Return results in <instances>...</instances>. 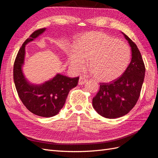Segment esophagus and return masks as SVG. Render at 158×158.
Listing matches in <instances>:
<instances>
[{
	"label": "esophagus",
	"instance_id": "esophagus-1",
	"mask_svg": "<svg viewBox=\"0 0 158 158\" xmlns=\"http://www.w3.org/2000/svg\"><path fill=\"white\" fill-rule=\"evenodd\" d=\"M86 82H87L86 79H85L84 77H82V76H80V78H79V81H78V84L79 85H83Z\"/></svg>",
	"mask_w": 158,
	"mask_h": 158
}]
</instances>
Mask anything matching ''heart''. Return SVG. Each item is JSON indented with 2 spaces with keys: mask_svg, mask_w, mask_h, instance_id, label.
Segmentation results:
<instances>
[{
  "mask_svg": "<svg viewBox=\"0 0 158 158\" xmlns=\"http://www.w3.org/2000/svg\"><path fill=\"white\" fill-rule=\"evenodd\" d=\"M68 56L73 70L83 69L88 60L95 78L107 82L117 79L124 73L130 61L131 51L123 41L102 32L92 31L76 40Z\"/></svg>",
  "mask_w": 158,
  "mask_h": 158,
  "instance_id": "b5f03b06",
  "label": "heart"
}]
</instances>
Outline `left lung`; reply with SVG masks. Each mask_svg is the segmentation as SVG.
I'll use <instances>...</instances> for the list:
<instances>
[{"label":"left lung","mask_w":158,"mask_h":158,"mask_svg":"<svg viewBox=\"0 0 158 158\" xmlns=\"http://www.w3.org/2000/svg\"><path fill=\"white\" fill-rule=\"evenodd\" d=\"M123 34L131 47V63L121 77L110 83H100L99 92L92 99L95 111L108 118L123 117L135 107L145 76V66L139 49L127 35Z\"/></svg>","instance_id":"1"}]
</instances>
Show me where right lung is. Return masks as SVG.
Returning <instances> with one entry per match:
<instances>
[{
	"mask_svg": "<svg viewBox=\"0 0 158 158\" xmlns=\"http://www.w3.org/2000/svg\"><path fill=\"white\" fill-rule=\"evenodd\" d=\"M45 31V28L33 32L23 42L14 64V82L18 96L26 107L32 113L43 117H51L58 114L66 102L71 89L78 85L79 77L69 78L57 74L55 77L41 85L30 84L22 73L26 45Z\"/></svg>",
	"mask_w": 158,
	"mask_h": 158,
	"instance_id": "right-lung-1",
	"label": "right lung"
}]
</instances>
